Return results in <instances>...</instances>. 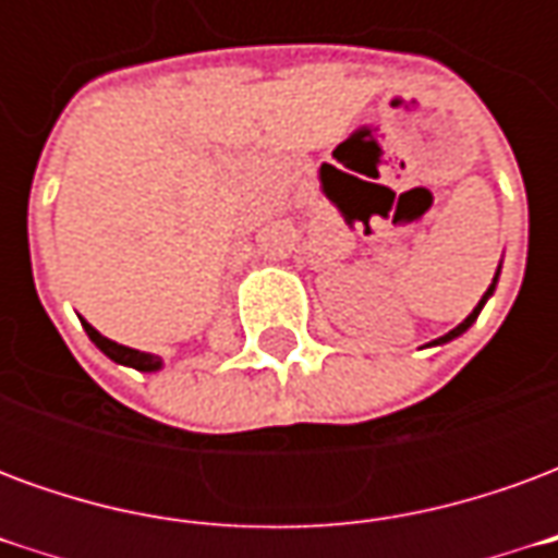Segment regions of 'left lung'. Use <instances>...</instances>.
Returning <instances> with one entry per match:
<instances>
[{
	"mask_svg": "<svg viewBox=\"0 0 558 558\" xmlns=\"http://www.w3.org/2000/svg\"><path fill=\"white\" fill-rule=\"evenodd\" d=\"M496 278H499V271H496ZM496 278H493V283H490V287H487V292H484V295H481V302L475 304V311H472V314H469L466 319H463V323H460V326L451 328V331H448V335H442V338H439V340H433V343H448V340L460 338V335H463V331H466V328L472 326V323H475V319H478L481 307H484V302H487V299H490V295H493V290H496Z\"/></svg>",
	"mask_w": 558,
	"mask_h": 558,
	"instance_id": "8db88e82",
	"label": "left lung"
}]
</instances>
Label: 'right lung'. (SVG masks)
Masks as SVG:
<instances>
[{
  "instance_id": "right-lung-1",
  "label": "right lung",
  "mask_w": 558,
  "mask_h": 558,
  "mask_svg": "<svg viewBox=\"0 0 558 558\" xmlns=\"http://www.w3.org/2000/svg\"><path fill=\"white\" fill-rule=\"evenodd\" d=\"M83 328H86V335L89 340L98 347V350L107 355V359H113L116 364H125V367H134V371H160V359L158 355H148V352H140V350H131V347H122V343H116V340L104 338L101 331H95V328L83 319Z\"/></svg>"
}]
</instances>
